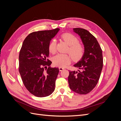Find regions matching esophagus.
<instances>
[{
    "instance_id": "esophagus-1",
    "label": "esophagus",
    "mask_w": 121,
    "mask_h": 121,
    "mask_svg": "<svg viewBox=\"0 0 121 121\" xmlns=\"http://www.w3.org/2000/svg\"><path fill=\"white\" fill-rule=\"evenodd\" d=\"M64 68H62V67H59V70H60V71H62L63 70H64Z\"/></svg>"
}]
</instances>
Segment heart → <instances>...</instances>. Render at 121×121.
I'll return each mask as SVG.
<instances>
[{
	"instance_id": "b5f03b06",
	"label": "heart",
	"mask_w": 121,
	"mask_h": 121,
	"mask_svg": "<svg viewBox=\"0 0 121 121\" xmlns=\"http://www.w3.org/2000/svg\"><path fill=\"white\" fill-rule=\"evenodd\" d=\"M61 38L69 46L68 52L75 60H79L83 57L84 53V48L82 45L79 43L78 38L72 34L65 33L61 35ZM56 42L52 39L48 45L49 52L54 53L56 51ZM71 58L68 54H58L52 58L54 65L60 67H65L70 63Z\"/></svg>"
}]
</instances>
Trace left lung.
<instances>
[{
    "instance_id": "left-lung-1",
    "label": "left lung",
    "mask_w": 121,
    "mask_h": 121,
    "mask_svg": "<svg viewBox=\"0 0 121 121\" xmlns=\"http://www.w3.org/2000/svg\"><path fill=\"white\" fill-rule=\"evenodd\" d=\"M73 32L81 38L84 53L74 66L78 71H69V88L80 94L89 93L96 86L103 67L102 50L96 39L90 33L82 28H74Z\"/></svg>"
}]
</instances>
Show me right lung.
<instances>
[{
	"mask_svg": "<svg viewBox=\"0 0 121 121\" xmlns=\"http://www.w3.org/2000/svg\"><path fill=\"white\" fill-rule=\"evenodd\" d=\"M59 28L32 32L25 38L19 54V72L25 86L34 95H50L55 89L59 69L52 68L48 45ZM48 68H47V66Z\"/></svg>",
	"mask_w": 121,
	"mask_h": 121,
	"instance_id": "add662e5",
	"label": "right lung"
}]
</instances>
